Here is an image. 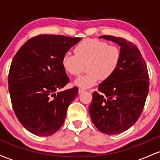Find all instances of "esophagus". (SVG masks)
<instances>
[{
	"label": "esophagus",
	"instance_id": "esophagus-1",
	"mask_svg": "<svg viewBox=\"0 0 160 160\" xmlns=\"http://www.w3.org/2000/svg\"><path fill=\"white\" fill-rule=\"evenodd\" d=\"M83 92H84V89H80V88L78 89V93H79V94H81V93Z\"/></svg>",
	"mask_w": 160,
	"mask_h": 160
}]
</instances>
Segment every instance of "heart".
Masks as SVG:
<instances>
[{
	"mask_svg": "<svg viewBox=\"0 0 160 160\" xmlns=\"http://www.w3.org/2000/svg\"><path fill=\"white\" fill-rule=\"evenodd\" d=\"M74 53H65L62 58V65L66 72L72 76L81 74L86 65L87 73L74 81L75 85L82 89L95 86L98 80H108L117 71L121 58L118 47L92 38L80 41L75 47Z\"/></svg>",
	"mask_w": 160,
	"mask_h": 160,
	"instance_id": "heart-1",
	"label": "heart"
}]
</instances>
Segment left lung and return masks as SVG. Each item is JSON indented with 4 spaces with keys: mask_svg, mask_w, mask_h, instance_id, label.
Instances as JSON below:
<instances>
[{
    "mask_svg": "<svg viewBox=\"0 0 160 160\" xmlns=\"http://www.w3.org/2000/svg\"><path fill=\"white\" fill-rule=\"evenodd\" d=\"M120 46L121 58L117 71L98 85L92 93L89 114L100 132L116 135L136 122L149 92V75L144 58L132 42L117 37L102 35Z\"/></svg>",
    "mask_w": 160,
    "mask_h": 160,
    "instance_id": "8db88e82",
    "label": "left lung"
}]
</instances>
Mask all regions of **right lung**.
<instances>
[{"label":"right lung","instance_id":"obj_1","mask_svg":"<svg viewBox=\"0 0 160 160\" xmlns=\"http://www.w3.org/2000/svg\"><path fill=\"white\" fill-rule=\"evenodd\" d=\"M81 40L41 34L22 46L11 63L9 92L16 117L28 132L38 136L56 132L65 122L69 104L78 88L58 92L69 82L62 58Z\"/></svg>","mask_w":160,"mask_h":160}]
</instances>
